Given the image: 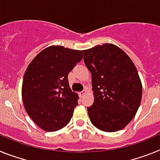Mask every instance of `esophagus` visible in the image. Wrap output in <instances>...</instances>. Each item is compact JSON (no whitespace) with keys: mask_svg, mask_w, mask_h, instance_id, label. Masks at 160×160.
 <instances>
[{"mask_svg":"<svg viewBox=\"0 0 160 160\" xmlns=\"http://www.w3.org/2000/svg\"><path fill=\"white\" fill-rule=\"evenodd\" d=\"M87 90H82V91H81V92L79 93V94H80V96H81V97L82 98L83 96L85 95V94H87Z\"/></svg>","mask_w":160,"mask_h":160,"instance_id":"esophagus-1","label":"esophagus"}]
</instances>
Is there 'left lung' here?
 Here are the masks:
<instances>
[{
  "instance_id": "1",
  "label": "left lung",
  "mask_w": 160,
  "mask_h": 160,
  "mask_svg": "<svg viewBox=\"0 0 160 160\" xmlns=\"http://www.w3.org/2000/svg\"><path fill=\"white\" fill-rule=\"evenodd\" d=\"M82 52L94 98L93 105L87 107L90 122L106 132L123 129L135 116L142 99V82L135 64L111 43Z\"/></svg>"
}]
</instances>
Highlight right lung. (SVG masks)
I'll use <instances>...</instances> for the list:
<instances>
[{
    "instance_id": "right-lung-1",
    "label": "right lung",
    "mask_w": 160,
    "mask_h": 160,
    "mask_svg": "<svg viewBox=\"0 0 160 160\" xmlns=\"http://www.w3.org/2000/svg\"><path fill=\"white\" fill-rule=\"evenodd\" d=\"M82 58V50L50 46L28 66L22 101L26 113L41 129L56 131L70 122L79 98L70 89L68 74Z\"/></svg>"
}]
</instances>
